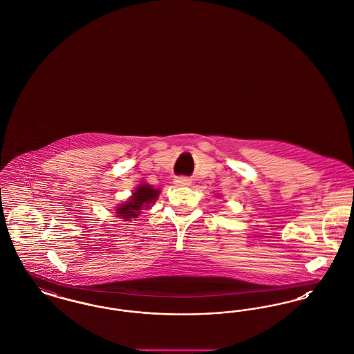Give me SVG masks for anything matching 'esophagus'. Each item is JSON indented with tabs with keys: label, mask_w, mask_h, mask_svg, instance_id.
I'll return each mask as SVG.
<instances>
[{
	"label": "esophagus",
	"mask_w": 354,
	"mask_h": 354,
	"mask_svg": "<svg viewBox=\"0 0 354 354\" xmlns=\"http://www.w3.org/2000/svg\"><path fill=\"white\" fill-rule=\"evenodd\" d=\"M175 185H179V187H188V185H191V179H188V178H178L175 180Z\"/></svg>",
	"instance_id": "34e87169"
}]
</instances>
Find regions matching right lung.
<instances>
[{
    "label": "right lung",
    "instance_id": "right-lung-1",
    "mask_svg": "<svg viewBox=\"0 0 354 354\" xmlns=\"http://www.w3.org/2000/svg\"><path fill=\"white\" fill-rule=\"evenodd\" d=\"M159 194L160 191L158 188H153L152 185L146 183L139 185L127 202L119 204V207L115 209V214L120 219H123V221L136 219L143 208H149L155 203L159 198Z\"/></svg>",
    "mask_w": 354,
    "mask_h": 354
}]
</instances>
